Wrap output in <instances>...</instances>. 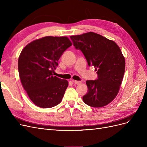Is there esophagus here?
Segmentation results:
<instances>
[{
	"instance_id": "1",
	"label": "esophagus",
	"mask_w": 147,
	"mask_h": 147,
	"mask_svg": "<svg viewBox=\"0 0 147 147\" xmlns=\"http://www.w3.org/2000/svg\"><path fill=\"white\" fill-rule=\"evenodd\" d=\"M72 82H74L75 84H79L80 83H81L82 82L77 81V80H72Z\"/></svg>"
}]
</instances>
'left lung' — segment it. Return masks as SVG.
<instances>
[{
    "label": "left lung",
    "instance_id": "1",
    "mask_svg": "<svg viewBox=\"0 0 147 147\" xmlns=\"http://www.w3.org/2000/svg\"><path fill=\"white\" fill-rule=\"evenodd\" d=\"M70 38L98 75L96 80L86 82L88 90L83 102L92 107L108 105L117 96L125 70V59L119 47L114 41L92 32L72 35Z\"/></svg>",
    "mask_w": 147,
    "mask_h": 147
}]
</instances>
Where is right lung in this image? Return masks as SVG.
Instances as JSON below:
<instances>
[{
	"label": "right lung",
	"mask_w": 147,
	"mask_h": 147,
	"mask_svg": "<svg viewBox=\"0 0 147 147\" xmlns=\"http://www.w3.org/2000/svg\"><path fill=\"white\" fill-rule=\"evenodd\" d=\"M72 45L67 37L47 36L35 40L22 50L18 59L21 82L39 107H53L63 100L68 81L53 74L62 54Z\"/></svg>",
	"instance_id": "add662e5"
}]
</instances>
